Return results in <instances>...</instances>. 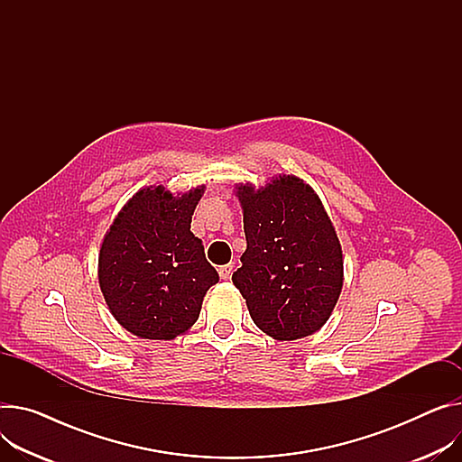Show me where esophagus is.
<instances>
[{"instance_id":"1","label":"esophagus","mask_w":462,"mask_h":462,"mask_svg":"<svg viewBox=\"0 0 462 462\" xmlns=\"http://www.w3.org/2000/svg\"><path fill=\"white\" fill-rule=\"evenodd\" d=\"M218 273H220V277H222L224 281H227V279L231 277V273H233V264H226V266H220V268H218Z\"/></svg>"}]
</instances>
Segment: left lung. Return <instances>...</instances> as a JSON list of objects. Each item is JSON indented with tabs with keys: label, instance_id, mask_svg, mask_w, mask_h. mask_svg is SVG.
Instances as JSON below:
<instances>
[{
	"label": "left lung",
	"instance_id": "8db88e82",
	"mask_svg": "<svg viewBox=\"0 0 462 462\" xmlns=\"http://www.w3.org/2000/svg\"><path fill=\"white\" fill-rule=\"evenodd\" d=\"M247 247L233 273L255 326L275 340L320 331L344 282L342 245L316 192L296 175L235 190Z\"/></svg>",
	"mask_w": 462,
	"mask_h": 462
}]
</instances>
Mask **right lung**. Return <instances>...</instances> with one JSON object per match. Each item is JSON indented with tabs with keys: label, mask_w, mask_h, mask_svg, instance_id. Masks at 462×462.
<instances>
[{
	"label": "right lung",
	"mask_w": 462,
	"mask_h": 462,
	"mask_svg": "<svg viewBox=\"0 0 462 462\" xmlns=\"http://www.w3.org/2000/svg\"><path fill=\"white\" fill-rule=\"evenodd\" d=\"M205 185L173 196L162 185L138 190L105 233L99 289L116 322L148 340L185 335L218 272L190 231Z\"/></svg>",
	"instance_id": "1"
}]
</instances>
